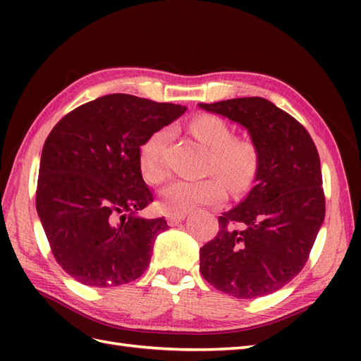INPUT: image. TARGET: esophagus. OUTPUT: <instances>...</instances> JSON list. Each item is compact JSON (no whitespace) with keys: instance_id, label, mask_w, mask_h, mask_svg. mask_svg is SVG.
<instances>
[{"instance_id":"34e87169","label":"esophagus","mask_w":361,"mask_h":361,"mask_svg":"<svg viewBox=\"0 0 361 361\" xmlns=\"http://www.w3.org/2000/svg\"><path fill=\"white\" fill-rule=\"evenodd\" d=\"M186 214H167V225L169 226H176L185 220Z\"/></svg>"}]
</instances>
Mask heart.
<instances>
[{"instance_id": "1", "label": "heart", "mask_w": 361, "mask_h": 361, "mask_svg": "<svg viewBox=\"0 0 361 361\" xmlns=\"http://www.w3.org/2000/svg\"><path fill=\"white\" fill-rule=\"evenodd\" d=\"M190 132L209 152L208 171L221 176L226 185L239 190L248 185L257 167V149L250 140L233 137V130L216 114H202L190 122ZM171 130L159 128L145 140L140 149V167L145 180L158 185L167 176L164 152ZM226 189L221 181L208 178L176 180L161 190V208L169 214H185L202 204L224 202Z\"/></svg>"}]
</instances>
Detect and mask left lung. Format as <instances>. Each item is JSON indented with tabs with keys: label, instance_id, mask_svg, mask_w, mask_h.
<instances>
[{
	"label": "left lung",
	"instance_id": "obj_1",
	"mask_svg": "<svg viewBox=\"0 0 361 361\" xmlns=\"http://www.w3.org/2000/svg\"><path fill=\"white\" fill-rule=\"evenodd\" d=\"M200 109L248 130L257 149L255 186L219 217V233L200 250L211 286L239 299L282 288L302 270L326 214L319 155L304 126L264 97Z\"/></svg>",
	"mask_w": 361,
	"mask_h": 361
}]
</instances>
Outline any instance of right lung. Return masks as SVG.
Returning a JSON list of instances; mask_svg holds the SVG:
<instances>
[{
	"instance_id": "right-lung-1",
	"label": "right lung",
	"mask_w": 361,
	"mask_h": 361,
	"mask_svg": "<svg viewBox=\"0 0 361 361\" xmlns=\"http://www.w3.org/2000/svg\"><path fill=\"white\" fill-rule=\"evenodd\" d=\"M186 106L106 94L60 119L46 137L35 206L57 264L90 287H118L147 270L164 217L136 216L153 202L140 149Z\"/></svg>"
}]
</instances>
